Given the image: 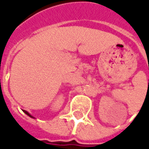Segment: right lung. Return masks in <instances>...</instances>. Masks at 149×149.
<instances>
[{"label":"right lung","mask_w":149,"mask_h":149,"mask_svg":"<svg viewBox=\"0 0 149 149\" xmlns=\"http://www.w3.org/2000/svg\"><path fill=\"white\" fill-rule=\"evenodd\" d=\"M23 112H24V113H26V114H27L28 116H30V117H33V116H31L30 114H29V112H27V111H25V110H23Z\"/></svg>","instance_id":"obj_1"}]
</instances>
